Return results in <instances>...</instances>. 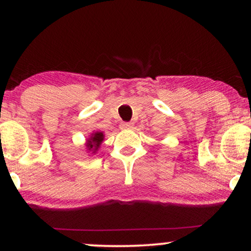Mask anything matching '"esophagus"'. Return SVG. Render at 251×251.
I'll return each instance as SVG.
<instances>
[{
	"label": "esophagus",
	"instance_id": "34e87169",
	"mask_svg": "<svg viewBox=\"0 0 251 251\" xmlns=\"http://www.w3.org/2000/svg\"><path fill=\"white\" fill-rule=\"evenodd\" d=\"M120 128H121V129H131L132 128V123L122 122L121 125H120Z\"/></svg>",
	"mask_w": 251,
	"mask_h": 251
}]
</instances>
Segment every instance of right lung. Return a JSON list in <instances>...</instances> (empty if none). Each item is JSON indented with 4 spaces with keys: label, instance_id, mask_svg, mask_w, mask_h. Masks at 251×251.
I'll return each instance as SVG.
<instances>
[{
    "label": "right lung",
    "instance_id": "add662e5",
    "mask_svg": "<svg viewBox=\"0 0 251 251\" xmlns=\"http://www.w3.org/2000/svg\"><path fill=\"white\" fill-rule=\"evenodd\" d=\"M102 139H104V135H102V132H95L94 135L91 136V138L88 140L87 143V146L89 151H94V153L96 151L98 150L99 145H100Z\"/></svg>",
    "mask_w": 251,
    "mask_h": 251
}]
</instances>
